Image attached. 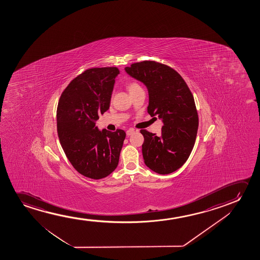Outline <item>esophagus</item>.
<instances>
[{
    "label": "esophagus",
    "instance_id": "1",
    "mask_svg": "<svg viewBox=\"0 0 260 260\" xmlns=\"http://www.w3.org/2000/svg\"><path fill=\"white\" fill-rule=\"evenodd\" d=\"M135 132V131L133 129V128H128V131L126 132V134H127V136H131Z\"/></svg>",
    "mask_w": 260,
    "mask_h": 260
}]
</instances>
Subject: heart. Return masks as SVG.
I'll return each mask as SVG.
<instances>
[{"label":"heart","instance_id":"obj_1","mask_svg":"<svg viewBox=\"0 0 260 260\" xmlns=\"http://www.w3.org/2000/svg\"><path fill=\"white\" fill-rule=\"evenodd\" d=\"M127 88H128V91L131 93L132 92V91L136 90V89H140L141 87L139 86V83H137L136 82H132L128 83V86H127Z\"/></svg>","mask_w":260,"mask_h":260}]
</instances>
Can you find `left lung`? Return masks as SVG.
<instances>
[{
    "label": "left lung",
    "mask_w": 260,
    "mask_h": 260,
    "mask_svg": "<svg viewBox=\"0 0 260 260\" xmlns=\"http://www.w3.org/2000/svg\"><path fill=\"white\" fill-rule=\"evenodd\" d=\"M125 71L146 86L147 112L164 122L160 136L140 131L145 164L158 174L172 173L187 160L196 143L199 119L192 92L178 72L155 61L134 63Z\"/></svg>",
    "instance_id": "obj_1"
}]
</instances>
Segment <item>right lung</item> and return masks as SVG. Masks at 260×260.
Returning <instances> with one entry per match:
<instances>
[{"instance_id": "add662e5", "label": "right lung", "mask_w": 260, "mask_h": 260, "mask_svg": "<svg viewBox=\"0 0 260 260\" xmlns=\"http://www.w3.org/2000/svg\"><path fill=\"white\" fill-rule=\"evenodd\" d=\"M116 68H90L75 77L61 94L57 108V135L73 167L80 174L101 179L117 167L126 133L96 126L110 107Z\"/></svg>"}]
</instances>
